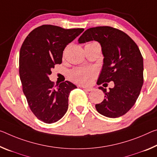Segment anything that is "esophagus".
I'll list each match as a JSON object with an SVG mask.
<instances>
[{"label":"esophagus","mask_w":157,"mask_h":157,"mask_svg":"<svg viewBox=\"0 0 157 157\" xmlns=\"http://www.w3.org/2000/svg\"><path fill=\"white\" fill-rule=\"evenodd\" d=\"M82 88H83L84 89H85L86 91H93V88L92 87H86V86H81Z\"/></svg>","instance_id":"obj_1"}]
</instances>
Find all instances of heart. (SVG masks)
Segmentation results:
<instances>
[{
    "label": "heart",
    "mask_w": 157,
    "mask_h": 157,
    "mask_svg": "<svg viewBox=\"0 0 157 157\" xmlns=\"http://www.w3.org/2000/svg\"><path fill=\"white\" fill-rule=\"evenodd\" d=\"M98 44L96 42L91 43ZM96 75V71L89 68H75L68 73V78L74 82L82 85H86L91 82L93 79Z\"/></svg>",
    "instance_id": "1"
}]
</instances>
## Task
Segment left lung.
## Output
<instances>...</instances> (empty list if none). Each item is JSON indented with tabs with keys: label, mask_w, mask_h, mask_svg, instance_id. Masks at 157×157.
<instances>
[{
	"label": "left lung",
	"mask_w": 157,
	"mask_h": 157,
	"mask_svg": "<svg viewBox=\"0 0 157 157\" xmlns=\"http://www.w3.org/2000/svg\"><path fill=\"white\" fill-rule=\"evenodd\" d=\"M95 40L101 44L103 65L97 82L98 85L114 82L110 91L99 86L105 98L96 104L102 115L117 118L132 108L140 95L143 84V59L140 49L124 32L111 26H97L86 30L79 43Z\"/></svg>",
	"instance_id": "1"
}]
</instances>
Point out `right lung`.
I'll return each instance as SVG.
<instances>
[{"label": "right lung", "instance_id": "right-lung-1", "mask_svg": "<svg viewBox=\"0 0 157 157\" xmlns=\"http://www.w3.org/2000/svg\"><path fill=\"white\" fill-rule=\"evenodd\" d=\"M83 31L43 25L33 30L22 44L19 52L22 89L32 113L44 123L59 121L68 110L69 94L77 86L68 81L54 86L49 75L56 64L62 63L66 45Z\"/></svg>", "mask_w": 157, "mask_h": 157}]
</instances>
